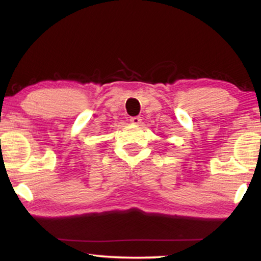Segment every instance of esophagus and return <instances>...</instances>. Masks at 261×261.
<instances>
[{"label": "esophagus", "mask_w": 261, "mask_h": 261, "mask_svg": "<svg viewBox=\"0 0 261 261\" xmlns=\"http://www.w3.org/2000/svg\"><path fill=\"white\" fill-rule=\"evenodd\" d=\"M130 122L132 123V124H136L138 125L141 123V117L140 116H135V117H131L130 118Z\"/></svg>", "instance_id": "esophagus-1"}]
</instances>
